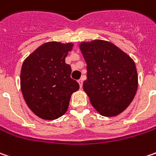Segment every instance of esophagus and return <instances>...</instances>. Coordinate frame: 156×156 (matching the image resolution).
I'll return each mask as SVG.
<instances>
[{
  "mask_svg": "<svg viewBox=\"0 0 156 156\" xmlns=\"http://www.w3.org/2000/svg\"><path fill=\"white\" fill-rule=\"evenodd\" d=\"M78 82H79V85H80V88H82V82H83V79L82 78H81L79 81H78Z\"/></svg>",
  "mask_w": 156,
  "mask_h": 156,
  "instance_id": "obj_1",
  "label": "esophagus"
}]
</instances>
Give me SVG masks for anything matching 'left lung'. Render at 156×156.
Instances as JSON below:
<instances>
[{"label":"left lung","instance_id":"1","mask_svg":"<svg viewBox=\"0 0 156 156\" xmlns=\"http://www.w3.org/2000/svg\"><path fill=\"white\" fill-rule=\"evenodd\" d=\"M80 50L87 63L83 90L92 106L105 117L123 112L138 89L133 59L114 44L101 39L82 42Z\"/></svg>","mask_w":156,"mask_h":156}]
</instances>
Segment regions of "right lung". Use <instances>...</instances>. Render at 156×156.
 I'll list each match as a JSON object with an SVG mask.
<instances>
[{"label": "right lung", "instance_id": "1", "mask_svg": "<svg viewBox=\"0 0 156 156\" xmlns=\"http://www.w3.org/2000/svg\"><path fill=\"white\" fill-rule=\"evenodd\" d=\"M72 43L47 42L24 59L20 85L24 101L32 112L42 119L53 120L67 111L72 94L79 90L70 77V65L65 62Z\"/></svg>", "mask_w": 156, "mask_h": 156}]
</instances>
